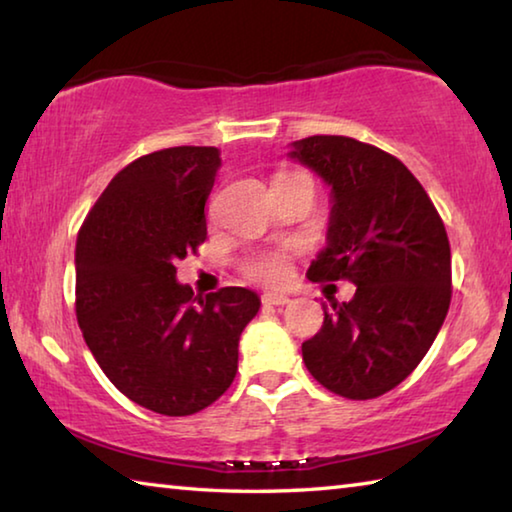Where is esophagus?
Listing matches in <instances>:
<instances>
[{
    "label": "esophagus",
    "mask_w": 512,
    "mask_h": 512,
    "mask_svg": "<svg viewBox=\"0 0 512 512\" xmlns=\"http://www.w3.org/2000/svg\"><path fill=\"white\" fill-rule=\"evenodd\" d=\"M262 302L264 305H268V307H282V305H287L289 302V296H284V293H264L262 296Z\"/></svg>",
    "instance_id": "obj_1"
}]
</instances>
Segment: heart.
<instances>
[{"mask_svg": "<svg viewBox=\"0 0 512 512\" xmlns=\"http://www.w3.org/2000/svg\"><path fill=\"white\" fill-rule=\"evenodd\" d=\"M239 271L250 282L266 284V287H280L291 275V253L284 248L253 253L241 259Z\"/></svg>", "mask_w": 512, "mask_h": 512, "instance_id": "obj_1", "label": "heart"}]
</instances>
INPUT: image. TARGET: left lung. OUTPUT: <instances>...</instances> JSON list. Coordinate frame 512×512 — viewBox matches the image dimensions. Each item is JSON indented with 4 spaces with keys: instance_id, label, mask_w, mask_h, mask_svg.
<instances>
[{
    "instance_id": "left-lung-1",
    "label": "left lung",
    "mask_w": 512,
    "mask_h": 512,
    "mask_svg": "<svg viewBox=\"0 0 512 512\" xmlns=\"http://www.w3.org/2000/svg\"><path fill=\"white\" fill-rule=\"evenodd\" d=\"M291 158L332 187L327 248L309 280L357 284L325 311L302 359L320 386L348 400H375L418 368L452 302L445 223L418 178L377 146L343 135L293 142Z\"/></svg>"
}]
</instances>
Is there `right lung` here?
Listing matches in <instances>:
<instances>
[{
  "label": "right lung",
  "mask_w": 512,
  "mask_h": 512,
  "mask_svg": "<svg viewBox=\"0 0 512 512\" xmlns=\"http://www.w3.org/2000/svg\"><path fill=\"white\" fill-rule=\"evenodd\" d=\"M214 146H171L133 160L103 189L76 239V320L106 377L160 415H192L228 391L239 336L259 298L223 287L205 298L176 264L207 239Z\"/></svg>",
  "instance_id": "add662e5"
}]
</instances>
